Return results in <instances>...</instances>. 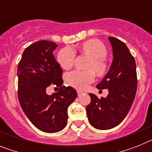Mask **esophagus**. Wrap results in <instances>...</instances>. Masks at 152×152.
Instances as JSON below:
<instances>
[{
    "instance_id": "1",
    "label": "esophagus",
    "mask_w": 152,
    "mask_h": 152,
    "mask_svg": "<svg viewBox=\"0 0 152 152\" xmlns=\"http://www.w3.org/2000/svg\"><path fill=\"white\" fill-rule=\"evenodd\" d=\"M81 95H82V92H81V91H77V96H81Z\"/></svg>"
}]
</instances>
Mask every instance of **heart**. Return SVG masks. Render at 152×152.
Listing matches in <instances>:
<instances>
[{"label": "heart", "instance_id": "b5f03b06", "mask_svg": "<svg viewBox=\"0 0 152 152\" xmlns=\"http://www.w3.org/2000/svg\"><path fill=\"white\" fill-rule=\"evenodd\" d=\"M77 50L81 54L89 58L85 67L88 71H72L67 75L66 82L75 89L83 91L88 85L93 82L95 79L94 71L99 77H103L108 73L110 65L106 58L108 50L106 45L97 39L86 40L78 45ZM57 62L63 69H71L75 62V52L69 46L61 50L57 54Z\"/></svg>", "mask_w": 152, "mask_h": 152}]
</instances>
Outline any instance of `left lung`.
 I'll return each mask as SVG.
<instances>
[{"label": "left lung", "instance_id": "obj_1", "mask_svg": "<svg viewBox=\"0 0 152 152\" xmlns=\"http://www.w3.org/2000/svg\"><path fill=\"white\" fill-rule=\"evenodd\" d=\"M113 51L112 64L106 75L96 85L98 89H108L106 98L99 99L90 93L91 102L86 106L88 121L99 130L113 128L128 113L137 91L136 63L124 42L109 37Z\"/></svg>", "mask_w": 152, "mask_h": 152}]
</instances>
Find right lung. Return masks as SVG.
Masks as SVG:
<instances>
[{"label": "right lung", "mask_w": 152, "mask_h": 152, "mask_svg": "<svg viewBox=\"0 0 152 152\" xmlns=\"http://www.w3.org/2000/svg\"><path fill=\"white\" fill-rule=\"evenodd\" d=\"M53 42L40 40L24 50L18 66V100L30 122L46 133L59 132L67 123V108L77 98V91L63 85V71L53 51ZM52 83L60 90L50 96L46 88Z\"/></svg>", "instance_id": "1"}]
</instances>
